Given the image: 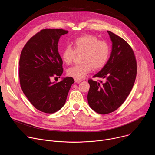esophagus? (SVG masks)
Masks as SVG:
<instances>
[{
  "mask_svg": "<svg viewBox=\"0 0 155 155\" xmlns=\"http://www.w3.org/2000/svg\"><path fill=\"white\" fill-rule=\"evenodd\" d=\"M82 80H77V79H75V83H80L81 82Z\"/></svg>",
  "mask_w": 155,
  "mask_h": 155,
  "instance_id": "34e87169",
  "label": "esophagus"
}]
</instances>
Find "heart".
Masks as SVG:
<instances>
[{
	"label": "heart",
	"mask_w": 155,
	"mask_h": 155,
	"mask_svg": "<svg viewBox=\"0 0 155 155\" xmlns=\"http://www.w3.org/2000/svg\"><path fill=\"white\" fill-rule=\"evenodd\" d=\"M74 49L66 45L61 55L62 61L66 64L72 62L76 54H81V63L69 68L67 74L74 79L81 80L91 70L101 69L107 63L110 55L108 43L93 35H86L77 38L73 42Z\"/></svg>",
	"instance_id": "heart-1"
}]
</instances>
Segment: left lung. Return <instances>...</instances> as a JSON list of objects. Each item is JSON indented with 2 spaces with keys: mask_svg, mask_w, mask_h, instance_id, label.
Returning a JSON list of instances; mask_svg holds the SVG:
<instances>
[{
  "mask_svg": "<svg viewBox=\"0 0 155 155\" xmlns=\"http://www.w3.org/2000/svg\"><path fill=\"white\" fill-rule=\"evenodd\" d=\"M112 42V52L104 68L93 77L103 79L88 80L90 107L97 114L113 112L125 101L134 86L137 62L133 50L122 38L107 31Z\"/></svg>",
  "mask_w": 155,
  "mask_h": 155,
  "instance_id": "obj_1",
  "label": "left lung"
}]
</instances>
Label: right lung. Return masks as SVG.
I'll use <instances>...</instances> for the list:
<instances>
[{"label": "right lung", "mask_w": 155, "mask_h": 155, "mask_svg": "<svg viewBox=\"0 0 155 155\" xmlns=\"http://www.w3.org/2000/svg\"><path fill=\"white\" fill-rule=\"evenodd\" d=\"M68 33L62 29H43L29 40L21 53V87L32 105L44 113H55L64 105L75 81L70 77L51 81L63 72L58 44L61 36Z\"/></svg>", "instance_id": "1"}]
</instances>
